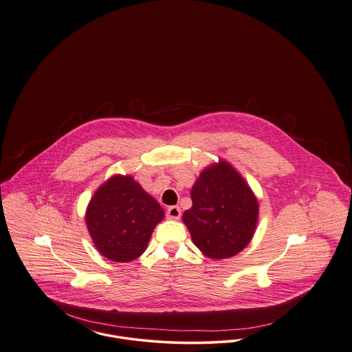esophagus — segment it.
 <instances>
[{"label":"esophagus","mask_w":352,"mask_h":352,"mask_svg":"<svg viewBox=\"0 0 352 352\" xmlns=\"http://www.w3.org/2000/svg\"><path fill=\"white\" fill-rule=\"evenodd\" d=\"M166 215L168 219H179L181 218V208L178 206H171V207H168Z\"/></svg>","instance_id":"esophagus-1"}]
</instances>
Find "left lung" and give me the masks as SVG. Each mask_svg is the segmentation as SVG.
<instances>
[{"label": "left lung", "instance_id": "8db88e82", "mask_svg": "<svg viewBox=\"0 0 352 352\" xmlns=\"http://www.w3.org/2000/svg\"><path fill=\"white\" fill-rule=\"evenodd\" d=\"M192 207L184 212L192 243L210 258H228L252 240L258 203L244 178L226 161L204 168L191 188Z\"/></svg>", "mask_w": 352, "mask_h": 352}]
</instances>
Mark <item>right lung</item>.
<instances>
[{
	"label": "right lung",
	"mask_w": 352,
	"mask_h": 352,
	"mask_svg": "<svg viewBox=\"0 0 352 352\" xmlns=\"http://www.w3.org/2000/svg\"><path fill=\"white\" fill-rule=\"evenodd\" d=\"M162 207L129 175H113L94 194L85 223L96 250L115 263H128L148 248Z\"/></svg>",
	"instance_id": "add662e5"
}]
</instances>
